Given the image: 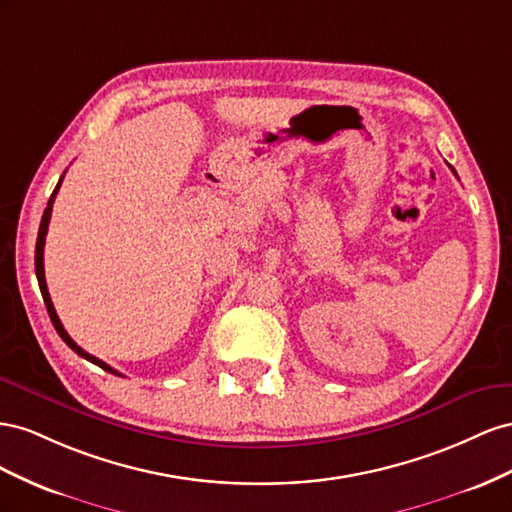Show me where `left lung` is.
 Here are the masks:
<instances>
[{"instance_id":"1","label":"left lung","mask_w":512,"mask_h":512,"mask_svg":"<svg viewBox=\"0 0 512 512\" xmlns=\"http://www.w3.org/2000/svg\"><path fill=\"white\" fill-rule=\"evenodd\" d=\"M450 169H452V167H450ZM452 173H455V169H452Z\"/></svg>"}]
</instances>
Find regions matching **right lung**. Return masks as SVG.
Masks as SVG:
<instances>
[{
    "label": "right lung",
    "mask_w": 512,
    "mask_h": 512,
    "mask_svg": "<svg viewBox=\"0 0 512 512\" xmlns=\"http://www.w3.org/2000/svg\"><path fill=\"white\" fill-rule=\"evenodd\" d=\"M62 180H64V175L60 178V182H57L55 191H53V195H51V199H49V203H47V208H45V214H42L40 229H38V240H36V257H34V264H36V276H38V285H40V291H42V300H45V304H47V311H49V317H51V321H53V326H55L57 334H60L62 341L72 349V352L79 354V356H81V358H85V360L94 362L96 367H100V369H105V371H109V373H115V375H120V377H122V373H118L115 369H111L109 364H105L102 360H98L96 356L83 352V349H81L75 341L70 339V334L64 330L60 317H57V313H55V306H53V302H51V296H49L47 281H45V264H42V261H45V238H47V231H49V221H51V212H53V201H55L57 191H60Z\"/></svg>",
    "instance_id": "right-lung-1"
}]
</instances>
